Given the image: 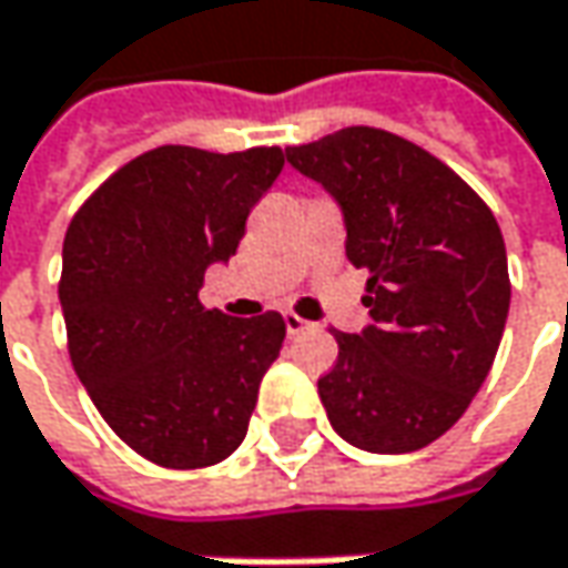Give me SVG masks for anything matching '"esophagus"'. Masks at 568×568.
I'll use <instances>...</instances> for the list:
<instances>
[{
    "label": "esophagus",
    "mask_w": 568,
    "mask_h": 568,
    "mask_svg": "<svg viewBox=\"0 0 568 568\" xmlns=\"http://www.w3.org/2000/svg\"><path fill=\"white\" fill-rule=\"evenodd\" d=\"M285 331H288V337H298V334H305L308 327H312V321H305V317H298L295 312H285Z\"/></svg>",
    "instance_id": "34e87169"
}]
</instances>
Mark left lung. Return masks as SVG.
Here are the masks:
<instances>
[{"instance_id": "left-lung-1", "label": "left lung", "mask_w": 568, "mask_h": 568, "mask_svg": "<svg viewBox=\"0 0 568 568\" xmlns=\"http://www.w3.org/2000/svg\"><path fill=\"white\" fill-rule=\"evenodd\" d=\"M285 160L321 183L366 270L373 324L341 334L317 379L331 427L359 450L412 453L469 408L495 363L511 305L501 227L434 153L383 128H344Z\"/></svg>"}]
</instances>
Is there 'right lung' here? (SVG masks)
I'll return each instance as SVG.
<instances>
[{
  "label": "right lung",
  "instance_id": "add662e5",
  "mask_svg": "<svg viewBox=\"0 0 568 568\" xmlns=\"http://www.w3.org/2000/svg\"><path fill=\"white\" fill-rule=\"evenodd\" d=\"M283 163L280 148H153L67 227L60 305L73 369L105 424L156 466H215L247 437L285 321L205 308L199 288L237 253Z\"/></svg>",
  "mask_w": 568,
  "mask_h": 568
}]
</instances>
